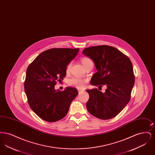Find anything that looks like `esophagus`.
<instances>
[{
    "label": "esophagus",
    "mask_w": 155,
    "mask_h": 155,
    "mask_svg": "<svg viewBox=\"0 0 155 155\" xmlns=\"http://www.w3.org/2000/svg\"><path fill=\"white\" fill-rule=\"evenodd\" d=\"M78 92H79V93H81V92H84V91L83 89H78Z\"/></svg>",
    "instance_id": "34e87169"
}]
</instances>
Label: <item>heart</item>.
<instances>
[{
  "mask_svg": "<svg viewBox=\"0 0 155 155\" xmlns=\"http://www.w3.org/2000/svg\"><path fill=\"white\" fill-rule=\"evenodd\" d=\"M81 61L82 65L85 67L89 63L91 62L92 61H91V59H89L88 58L82 57L81 58ZM71 63H70L67 66V73L69 72V71L70 70V68H71ZM86 82H87V81L85 80L81 79V78H75V77L71 78V79H70L68 80V84L70 85L73 86V87H75L79 89L83 88L85 87Z\"/></svg>",
  "mask_w": 155,
  "mask_h": 155,
  "instance_id": "heart-1",
  "label": "heart"
}]
</instances>
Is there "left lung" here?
I'll use <instances>...</instances> for the list:
<instances>
[{"label":"left lung","mask_w":155,"mask_h":155,"mask_svg":"<svg viewBox=\"0 0 155 155\" xmlns=\"http://www.w3.org/2000/svg\"><path fill=\"white\" fill-rule=\"evenodd\" d=\"M82 53L94 61L97 70L91 84L107 87L104 93L97 88L86 90L89 95L87 110L102 120L116 116L130 102L134 85L130 59L117 49L107 45L86 48Z\"/></svg>","instance_id":"8db88e82"}]
</instances>
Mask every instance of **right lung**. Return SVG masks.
Returning <instances> with one entry per match:
<instances>
[{
    "label": "right lung",
    "instance_id": "add662e5",
    "mask_svg": "<svg viewBox=\"0 0 155 155\" xmlns=\"http://www.w3.org/2000/svg\"><path fill=\"white\" fill-rule=\"evenodd\" d=\"M80 49L52 48L42 52L27 69L24 91L31 109L41 118L55 122L66 116L70 104L78 94L67 87L56 90L57 81L66 75L67 66L75 58Z\"/></svg>",
    "mask_w": 155,
    "mask_h": 155
}]
</instances>
